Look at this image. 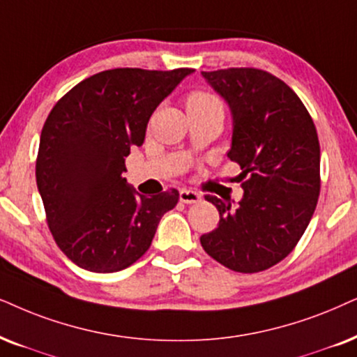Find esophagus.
<instances>
[{
	"label": "esophagus",
	"instance_id": "obj_1",
	"mask_svg": "<svg viewBox=\"0 0 357 357\" xmlns=\"http://www.w3.org/2000/svg\"><path fill=\"white\" fill-rule=\"evenodd\" d=\"M202 200V195L198 192H193V190H180V202L187 203V205H192V203H198Z\"/></svg>",
	"mask_w": 357,
	"mask_h": 357
}]
</instances>
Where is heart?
I'll return each mask as SVG.
<instances>
[{
	"instance_id": "obj_1",
	"label": "heart",
	"mask_w": 357,
	"mask_h": 357,
	"mask_svg": "<svg viewBox=\"0 0 357 357\" xmlns=\"http://www.w3.org/2000/svg\"><path fill=\"white\" fill-rule=\"evenodd\" d=\"M211 101H216L211 95L203 93V91H195L187 98V105H203V103H211Z\"/></svg>"
}]
</instances>
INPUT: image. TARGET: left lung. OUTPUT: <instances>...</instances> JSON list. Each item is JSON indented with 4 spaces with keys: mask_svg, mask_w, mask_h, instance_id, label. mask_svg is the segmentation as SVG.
I'll list each match as a JSON object with an SVG mask.
<instances>
[{
    "mask_svg": "<svg viewBox=\"0 0 357 357\" xmlns=\"http://www.w3.org/2000/svg\"><path fill=\"white\" fill-rule=\"evenodd\" d=\"M229 106L228 157L246 178L238 205L206 195L220 223L200 243L231 271L252 274L275 266L297 246L320 195V142L313 119L289 85L259 68L202 72Z\"/></svg>",
    "mask_w": 357,
    "mask_h": 357,
    "instance_id": "8db88e82",
    "label": "left lung"
}]
</instances>
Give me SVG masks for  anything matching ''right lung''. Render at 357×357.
Masks as SVG:
<instances>
[{
  "label": "right lung",
  "mask_w": 357,
  "mask_h": 357,
  "mask_svg": "<svg viewBox=\"0 0 357 357\" xmlns=\"http://www.w3.org/2000/svg\"><path fill=\"white\" fill-rule=\"evenodd\" d=\"M193 68H113L57 101L40 132L36 180L57 246L82 269L109 274L144 256L175 188L137 195L124 157L142 146L157 106Z\"/></svg>",
  "instance_id": "obj_1"
}]
</instances>
